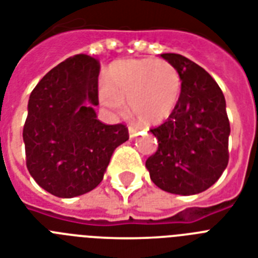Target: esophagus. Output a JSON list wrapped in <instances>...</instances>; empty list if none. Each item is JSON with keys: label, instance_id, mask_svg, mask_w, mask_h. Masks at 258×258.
I'll list each match as a JSON object with an SVG mask.
<instances>
[{"label": "esophagus", "instance_id": "34e87169", "mask_svg": "<svg viewBox=\"0 0 258 258\" xmlns=\"http://www.w3.org/2000/svg\"><path fill=\"white\" fill-rule=\"evenodd\" d=\"M138 131H139V128H138V127H135V125H130L128 127L130 138H134V136L138 135Z\"/></svg>", "mask_w": 258, "mask_h": 258}]
</instances>
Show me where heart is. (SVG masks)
Segmentation results:
<instances>
[{
    "label": "heart",
    "mask_w": 258,
    "mask_h": 258,
    "mask_svg": "<svg viewBox=\"0 0 258 258\" xmlns=\"http://www.w3.org/2000/svg\"><path fill=\"white\" fill-rule=\"evenodd\" d=\"M104 81L100 103L114 114H122L123 102H128L131 112L146 124L168 118L181 91L179 70L164 59L119 60L107 69Z\"/></svg>",
    "instance_id": "b5f03b06"
}]
</instances>
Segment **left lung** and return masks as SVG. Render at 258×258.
Listing matches in <instances>:
<instances>
[{
  "label": "left lung",
  "instance_id": "1",
  "mask_svg": "<svg viewBox=\"0 0 258 258\" xmlns=\"http://www.w3.org/2000/svg\"><path fill=\"white\" fill-rule=\"evenodd\" d=\"M162 56L179 70L181 91L168 119L150 130L159 146L146 167L160 189L184 196L200 194L216 183L229 160L225 98L199 64L180 54Z\"/></svg>",
  "mask_w": 258,
  "mask_h": 258
}]
</instances>
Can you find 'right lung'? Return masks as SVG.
<instances>
[{
	"instance_id": "add662e5",
	"label": "right lung",
	"mask_w": 258,
	"mask_h": 258,
	"mask_svg": "<svg viewBox=\"0 0 258 258\" xmlns=\"http://www.w3.org/2000/svg\"><path fill=\"white\" fill-rule=\"evenodd\" d=\"M100 64L86 54L68 58L31 91L24 124L26 167L47 192L70 199L102 181L115 148L128 140L124 124H104L99 104Z\"/></svg>"
}]
</instances>
